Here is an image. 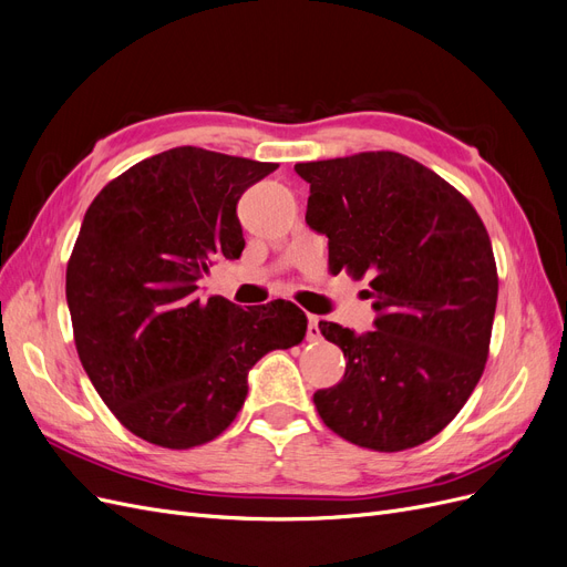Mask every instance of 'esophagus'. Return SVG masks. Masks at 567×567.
<instances>
[{
	"instance_id": "obj_1",
	"label": "esophagus",
	"mask_w": 567,
	"mask_h": 567,
	"mask_svg": "<svg viewBox=\"0 0 567 567\" xmlns=\"http://www.w3.org/2000/svg\"><path fill=\"white\" fill-rule=\"evenodd\" d=\"M318 322H320V320H318L316 316L308 318V330H306V339H308V341H320L322 334H320V324H318Z\"/></svg>"
}]
</instances>
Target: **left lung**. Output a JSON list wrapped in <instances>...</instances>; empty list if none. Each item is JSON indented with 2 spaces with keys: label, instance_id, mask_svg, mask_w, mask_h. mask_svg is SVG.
Here are the masks:
<instances>
[{
  "label": "left lung",
  "instance_id": "8db88e82",
  "mask_svg": "<svg viewBox=\"0 0 567 567\" xmlns=\"http://www.w3.org/2000/svg\"><path fill=\"white\" fill-rule=\"evenodd\" d=\"M310 184L306 224L330 237V272L370 278L377 330L320 322L346 358L313 395L343 441L400 452L460 414L485 370L497 264L478 212L416 159L372 151L295 164Z\"/></svg>",
  "mask_w": 567,
  "mask_h": 567
}]
</instances>
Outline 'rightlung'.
Instances as JSON below:
<instances>
[{
	"label": "right lung",
	"instance_id": "right-lung-1",
	"mask_svg": "<svg viewBox=\"0 0 567 567\" xmlns=\"http://www.w3.org/2000/svg\"><path fill=\"white\" fill-rule=\"evenodd\" d=\"M276 169L181 145L113 178L84 214L65 272L72 334L103 403L143 441H214L243 410L254 364L306 337L291 301L197 297L209 266L245 249L237 199Z\"/></svg>",
	"mask_w": 567,
	"mask_h": 567
}]
</instances>
